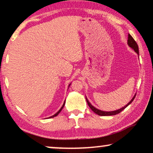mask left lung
I'll return each mask as SVG.
<instances>
[{"mask_svg":"<svg viewBox=\"0 0 153 153\" xmlns=\"http://www.w3.org/2000/svg\"><path fill=\"white\" fill-rule=\"evenodd\" d=\"M127 43H128V46H129L130 48H131L133 50H134L135 52H136L138 55H139V51H138V44H137V43H136V41H135L134 39H133V37L130 34L128 35ZM135 97H136V94H135V96L133 97V98L131 99V100H130V102H128V104H126L124 107H123V108L119 109V110H114V111H110V112H106V111H102V110H98V109L96 108H95V107H94V106L92 105L91 104L90 102H89L88 100V99H87L86 97V100L87 103H88V106L90 107V108L93 111H94V112L96 113V114H98V115H100V116H110V115H115V114H119V113L122 112V110H124V109L126 108V107H127L128 105H129L132 102V101L134 100Z\"/></svg>","mask_w":153,"mask_h":153,"instance_id":"1","label":"left lung"}]
</instances>
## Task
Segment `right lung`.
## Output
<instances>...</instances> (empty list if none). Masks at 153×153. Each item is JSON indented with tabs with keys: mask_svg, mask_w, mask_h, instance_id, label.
<instances>
[{
	"mask_svg": "<svg viewBox=\"0 0 153 153\" xmlns=\"http://www.w3.org/2000/svg\"><path fill=\"white\" fill-rule=\"evenodd\" d=\"M70 84H69V86H70ZM65 102H64V103H63V105H62V108H61L60 109H59V110L58 111V112H56V113H55V114H54V115L51 116V117H48V118H53V117H56V116L57 115V114H59V113L61 112V110H62V108H64V105H65Z\"/></svg>",
	"mask_w": 153,
	"mask_h": 153,
	"instance_id": "1",
	"label": "right lung"
}]
</instances>
